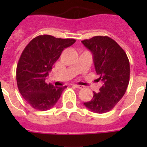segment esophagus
<instances>
[{
    "instance_id": "obj_1",
    "label": "esophagus",
    "mask_w": 147,
    "mask_h": 147,
    "mask_svg": "<svg viewBox=\"0 0 147 147\" xmlns=\"http://www.w3.org/2000/svg\"><path fill=\"white\" fill-rule=\"evenodd\" d=\"M73 86H74V87H76V88H78V89H82V88H83V86H80V85H77V84H74Z\"/></svg>"
}]
</instances>
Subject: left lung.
I'll list each match as a JSON object with an SVG mask.
<instances>
[{"mask_svg": "<svg viewBox=\"0 0 147 147\" xmlns=\"http://www.w3.org/2000/svg\"><path fill=\"white\" fill-rule=\"evenodd\" d=\"M94 57L98 80L103 85L93 98L83 104L96 113H105L114 108L124 94L130 80V64L126 53L108 36H94L82 41Z\"/></svg>", "mask_w": 147, "mask_h": 147, "instance_id": "1", "label": "left lung"}]
</instances>
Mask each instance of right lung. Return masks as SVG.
I'll use <instances>...</instances> for the list:
<instances>
[{"instance_id":"obj_1","label":"right lung","mask_w":147,"mask_h":147,"mask_svg":"<svg viewBox=\"0 0 147 147\" xmlns=\"http://www.w3.org/2000/svg\"><path fill=\"white\" fill-rule=\"evenodd\" d=\"M75 42L73 38L44 34L33 38L25 47L16 67V81L21 95L32 108L48 110L57 102L67 86L48 84L45 78L62 51Z\"/></svg>"}]
</instances>
